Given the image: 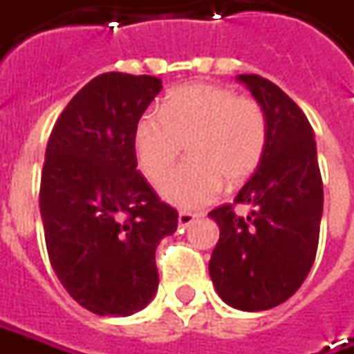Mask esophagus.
<instances>
[{"label": "esophagus", "mask_w": 354, "mask_h": 354, "mask_svg": "<svg viewBox=\"0 0 354 354\" xmlns=\"http://www.w3.org/2000/svg\"><path fill=\"white\" fill-rule=\"evenodd\" d=\"M196 214H192V212H180L178 214V225L180 227H190L194 222H196Z\"/></svg>", "instance_id": "esophagus-1"}]
</instances>
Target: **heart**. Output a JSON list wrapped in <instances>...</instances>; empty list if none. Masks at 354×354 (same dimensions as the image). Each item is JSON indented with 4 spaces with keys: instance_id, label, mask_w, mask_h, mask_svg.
<instances>
[{
    "instance_id": "1",
    "label": "heart",
    "mask_w": 354,
    "mask_h": 354,
    "mask_svg": "<svg viewBox=\"0 0 354 354\" xmlns=\"http://www.w3.org/2000/svg\"><path fill=\"white\" fill-rule=\"evenodd\" d=\"M136 160L148 180H158L186 145L188 162L160 182L164 200L184 209L209 204L223 182L234 188L252 178L268 147V118L252 97L209 83L178 86L160 113H145L134 124Z\"/></svg>"
}]
</instances>
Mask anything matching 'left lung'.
Wrapping results in <instances>:
<instances>
[{
    "label": "left lung",
    "instance_id": "obj_1",
    "mask_svg": "<svg viewBox=\"0 0 354 354\" xmlns=\"http://www.w3.org/2000/svg\"><path fill=\"white\" fill-rule=\"evenodd\" d=\"M263 106L268 147L255 174L234 204L252 212L238 216L232 204L209 218L220 239L209 259L218 295L241 311H266L287 301L315 261L323 214V180L315 134L299 106L259 75H238Z\"/></svg>",
    "mask_w": 354,
    "mask_h": 354
}]
</instances>
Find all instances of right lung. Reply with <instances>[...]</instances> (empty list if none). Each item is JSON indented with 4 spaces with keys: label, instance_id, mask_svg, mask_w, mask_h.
<instances>
[{
    "label": "right lung",
    "instance_id": "1",
    "mask_svg": "<svg viewBox=\"0 0 354 354\" xmlns=\"http://www.w3.org/2000/svg\"><path fill=\"white\" fill-rule=\"evenodd\" d=\"M150 75L102 73L57 118L39 207L49 261L69 295L95 315L129 317L158 289L156 245L178 212L136 170L134 124L160 93Z\"/></svg>",
    "mask_w": 354,
    "mask_h": 354
}]
</instances>
